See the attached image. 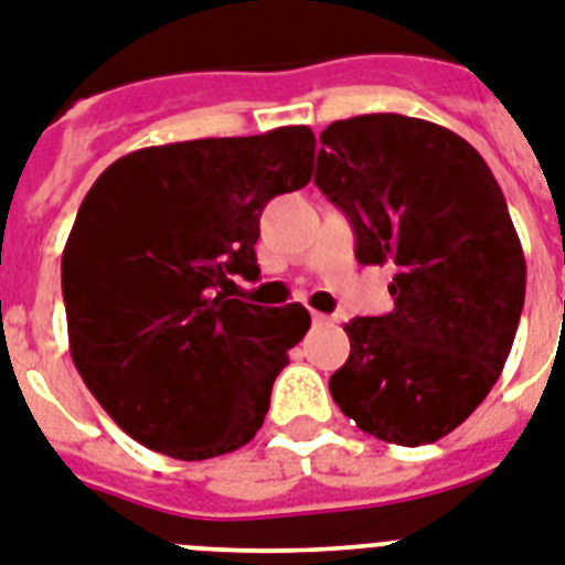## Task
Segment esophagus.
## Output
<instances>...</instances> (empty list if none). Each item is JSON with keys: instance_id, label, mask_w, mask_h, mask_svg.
<instances>
[{"instance_id": "1", "label": "esophagus", "mask_w": 565, "mask_h": 565, "mask_svg": "<svg viewBox=\"0 0 565 565\" xmlns=\"http://www.w3.org/2000/svg\"><path fill=\"white\" fill-rule=\"evenodd\" d=\"M312 324H316V327L333 324V319H330V316H324V312H312Z\"/></svg>"}]
</instances>
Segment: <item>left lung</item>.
Instances as JSON below:
<instances>
[{
	"mask_svg": "<svg viewBox=\"0 0 565 565\" xmlns=\"http://www.w3.org/2000/svg\"><path fill=\"white\" fill-rule=\"evenodd\" d=\"M316 186L355 235L359 264H391L393 310L344 324L330 376L341 414L385 443H436L500 379L525 298L523 246L480 151L402 114L321 131Z\"/></svg>",
	"mask_w": 565,
	"mask_h": 565,
	"instance_id": "8db88e82",
	"label": "left lung"
}]
</instances>
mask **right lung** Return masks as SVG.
Listing matches in <instances>:
<instances>
[{
	"instance_id": "obj_1",
	"label": "right lung",
	"mask_w": 565,
	"mask_h": 565,
	"mask_svg": "<svg viewBox=\"0 0 565 565\" xmlns=\"http://www.w3.org/2000/svg\"><path fill=\"white\" fill-rule=\"evenodd\" d=\"M312 154L307 126L151 146L114 160L79 203L63 253L71 359L151 451L221 457L264 425L310 312L230 290L258 278L260 212L310 183Z\"/></svg>"
}]
</instances>
